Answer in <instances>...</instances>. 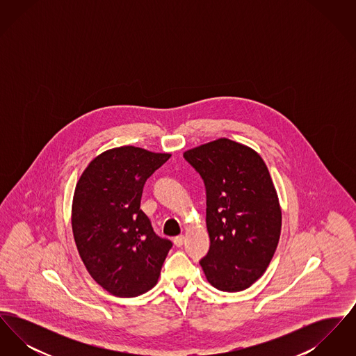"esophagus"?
Instances as JSON below:
<instances>
[{"label":"esophagus","mask_w":356,"mask_h":356,"mask_svg":"<svg viewBox=\"0 0 356 356\" xmlns=\"http://www.w3.org/2000/svg\"><path fill=\"white\" fill-rule=\"evenodd\" d=\"M184 240H186V237L180 235V236H176L173 238V243H175L176 247H181L184 244Z\"/></svg>","instance_id":"obj_1"}]
</instances>
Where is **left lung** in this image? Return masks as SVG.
<instances>
[{"instance_id": "8db88e82", "label": "left lung", "mask_w": 356, "mask_h": 356, "mask_svg": "<svg viewBox=\"0 0 356 356\" xmlns=\"http://www.w3.org/2000/svg\"><path fill=\"white\" fill-rule=\"evenodd\" d=\"M184 157L207 189L211 245L200 260L207 280L228 292L251 287L270 266L282 231V207L264 160L225 137L188 149Z\"/></svg>"}]
</instances>
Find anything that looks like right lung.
Returning <instances> with one entry per match:
<instances>
[{
  "label": "right lung",
  "mask_w": 356,
  "mask_h": 356,
  "mask_svg": "<svg viewBox=\"0 0 356 356\" xmlns=\"http://www.w3.org/2000/svg\"><path fill=\"white\" fill-rule=\"evenodd\" d=\"M170 153L134 145L96 156L73 195L72 231L95 282L119 298H135L157 284L170 240L153 232L140 209L143 186Z\"/></svg>",
  "instance_id": "obj_1"
}]
</instances>
